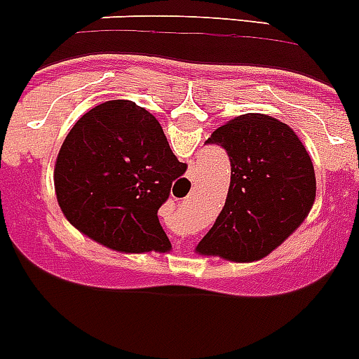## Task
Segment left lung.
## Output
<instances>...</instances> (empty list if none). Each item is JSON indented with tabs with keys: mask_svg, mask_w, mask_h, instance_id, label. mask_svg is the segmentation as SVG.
<instances>
[{
	"mask_svg": "<svg viewBox=\"0 0 359 359\" xmlns=\"http://www.w3.org/2000/svg\"><path fill=\"white\" fill-rule=\"evenodd\" d=\"M205 143L227 151L231 186L196 252L236 263L268 256L313 208L316 180L308 150L288 125L252 112L218 127Z\"/></svg>",
	"mask_w": 359,
	"mask_h": 359,
	"instance_id": "8db88e82",
	"label": "left lung"
}]
</instances>
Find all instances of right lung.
<instances>
[{"label": "right lung", "instance_id": "1", "mask_svg": "<svg viewBox=\"0 0 359 359\" xmlns=\"http://www.w3.org/2000/svg\"><path fill=\"white\" fill-rule=\"evenodd\" d=\"M163 127L130 100L103 102L73 125L55 163V193L73 227L119 252H166L157 218L186 172Z\"/></svg>", "mask_w": 359, "mask_h": 359}]
</instances>
